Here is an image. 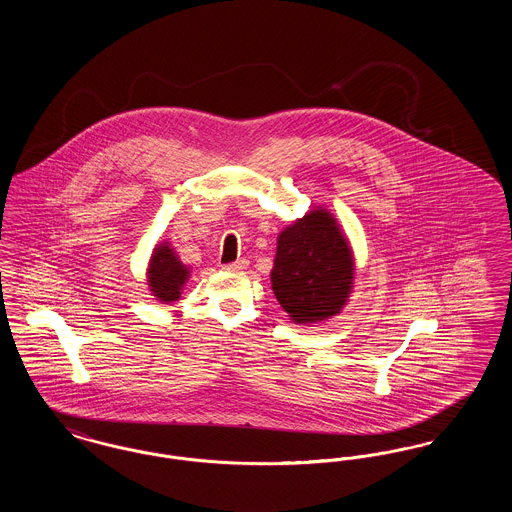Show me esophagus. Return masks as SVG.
Returning <instances> with one entry per match:
<instances>
[{"mask_svg": "<svg viewBox=\"0 0 512 512\" xmlns=\"http://www.w3.org/2000/svg\"><path fill=\"white\" fill-rule=\"evenodd\" d=\"M247 267H249V261H247V259H238V261H234V263L224 265V268L230 270V272H238V270H244V268Z\"/></svg>", "mask_w": 512, "mask_h": 512, "instance_id": "obj_1", "label": "esophagus"}]
</instances>
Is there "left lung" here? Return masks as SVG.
I'll list each match as a JSON object with an SVG mask.
<instances>
[{
    "mask_svg": "<svg viewBox=\"0 0 512 512\" xmlns=\"http://www.w3.org/2000/svg\"><path fill=\"white\" fill-rule=\"evenodd\" d=\"M353 255L336 219L317 209L280 232L272 292L297 324L334 317L353 286Z\"/></svg>",
    "mask_w": 512,
    "mask_h": 512,
    "instance_id": "obj_1",
    "label": "left lung"
}]
</instances>
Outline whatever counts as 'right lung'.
<instances>
[{"label":"right lung","instance_id":"add662e5","mask_svg":"<svg viewBox=\"0 0 512 512\" xmlns=\"http://www.w3.org/2000/svg\"><path fill=\"white\" fill-rule=\"evenodd\" d=\"M190 270L180 263L178 255L174 253L169 244L157 245L153 249L149 268H147V282L151 293L161 303H172L180 297V290L186 284Z\"/></svg>","mask_w":512,"mask_h":512}]
</instances>
